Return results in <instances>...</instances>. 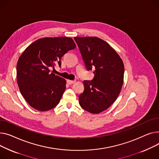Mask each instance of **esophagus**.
I'll list each match as a JSON object with an SVG mask.
<instances>
[{
  "mask_svg": "<svg viewBox=\"0 0 159 159\" xmlns=\"http://www.w3.org/2000/svg\"><path fill=\"white\" fill-rule=\"evenodd\" d=\"M75 82H76L75 80H67V83L69 84V85H72V84L74 83Z\"/></svg>",
  "mask_w": 159,
  "mask_h": 159,
  "instance_id": "esophagus-1",
  "label": "esophagus"
}]
</instances>
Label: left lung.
Segmentation results:
<instances>
[{"instance_id":"obj_1","label":"left lung","mask_w":159,"mask_h":159,"mask_svg":"<svg viewBox=\"0 0 159 159\" xmlns=\"http://www.w3.org/2000/svg\"><path fill=\"white\" fill-rule=\"evenodd\" d=\"M74 40L87 69H94L93 80L83 81L85 89L79 96L80 105L90 113L99 114L117 99L123 84L124 64L116 51L98 37H75Z\"/></svg>"}]
</instances>
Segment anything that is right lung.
<instances>
[{
  "instance_id": "obj_1",
  "label": "right lung",
  "mask_w": 159,
  "mask_h": 159,
  "mask_svg": "<svg viewBox=\"0 0 159 159\" xmlns=\"http://www.w3.org/2000/svg\"><path fill=\"white\" fill-rule=\"evenodd\" d=\"M76 45L69 37H45L25 49L18 60L16 78L21 94L36 110L48 111L57 106L66 88L65 79L50 72L61 58Z\"/></svg>"
}]
</instances>
